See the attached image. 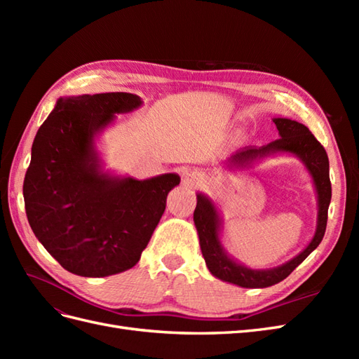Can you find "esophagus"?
Here are the masks:
<instances>
[{
  "label": "esophagus",
  "mask_w": 359,
  "mask_h": 359,
  "mask_svg": "<svg viewBox=\"0 0 359 359\" xmlns=\"http://www.w3.org/2000/svg\"><path fill=\"white\" fill-rule=\"evenodd\" d=\"M206 182V178L203 177V173L196 172V170H189L184 173V184L187 187H201Z\"/></svg>",
  "instance_id": "obj_1"
}]
</instances>
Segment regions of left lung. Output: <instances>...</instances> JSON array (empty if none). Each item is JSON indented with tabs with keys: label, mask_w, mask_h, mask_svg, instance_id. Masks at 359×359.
Masks as SVG:
<instances>
[{
	"label": "left lung",
	"mask_w": 359,
	"mask_h": 359,
	"mask_svg": "<svg viewBox=\"0 0 359 359\" xmlns=\"http://www.w3.org/2000/svg\"><path fill=\"white\" fill-rule=\"evenodd\" d=\"M278 130L280 139L260 148L247 147L238 151L231 158L224 161L227 169H245L252 168L256 161L264 160L278 153L292 154L301 160L307 169L318 194V223L309 245L299 255L287 260L286 264L266 269H253L235 260L222 244V217L211 198L198 193L196 210L193 214L194 226L199 235V244L205 264L210 273L227 283L240 287L260 289L269 287L285 280L314 248H316L327 229L328 208L331 202V181H330V161L325 148L311 135L310 130L289 118H273Z\"/></svg>",
	"instance_id": "obj_1"
}]
</instances>
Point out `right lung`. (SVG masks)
<instances>
[{"mask_svg": "<svg viewBox=\"0 0 359 359\" xmlns=\"http://www.w3.org/2000/svg\"><path fill=\"white\" fill-rule=\"evenodd\" d=\"M140 106L130 93L60 97L32 142L24 180L28 222L72 274L107 277L133 268L181 181L177 173L136 180L103 169L97 136L115 114Z\"/></svg>", "mask_w": 359, "mask_h": 359, "instance_id": "right-lung-1", "label": "right lung"}]
</instances>
